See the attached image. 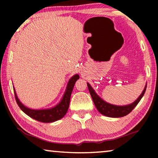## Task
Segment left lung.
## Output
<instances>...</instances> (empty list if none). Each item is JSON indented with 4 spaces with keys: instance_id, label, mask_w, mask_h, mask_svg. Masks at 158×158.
Returning <instances> with one entry per match:
<instances>
[{
    "instance_id": "left-lung-1",
    "label": "left lung",
    "mask_w": 158,
    "mask_h": 158,
    "mask_svg": "<svg viewBox=\"0 0 158 158\" xmlns=\"http://www.w3.org/2000/svg\"><path fill=\"white\" fill-rule=\"evenodd\" d=\"M87 85L88 88H89L90 94L91 95L93 100V102H94L98 111L100 112V114L105 115L106 116L111 118L123 117L126 116L128 114H130V112L133 110L134 108L137 105V104L139 102L141 99L142 98L144 93H145L146 89V85L145 89L143 90L142 93H141L139 97L138 98L137 100L134 102L133 103L126 106H116L111 105V104H109L102 100V99L96 94L94 90L92 89V87L90 86V85L89 83H88Z\"/></svg>"
}]
</instances>
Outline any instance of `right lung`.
<instances>
[{"instance_id":"right-lung-1","label":"right lung","mask_w":158,"mask_h":158,"mask_svg":"<svg viewBox=\"0 0 158 158\" xmlns=\"http://www.w3.org/2000/svg\"><path fill=\"white\" fill-rule=\"evenodd\" d=\"M79 76L78 74H76V75L73 76L69 79L62 100L60 101V102L58 105L52 109L34 110V109L27 108L24 105H23L22 103L19 100L14 89L16 102H17V105L19 106L20 109L26 115H28V116L36 120L37 121L42 123H52L62 118L67 113V111H68L69 105V100H70L71 93L73 92L75 82L77 81V79H79Z\"/></svg>"}]
</instances>
